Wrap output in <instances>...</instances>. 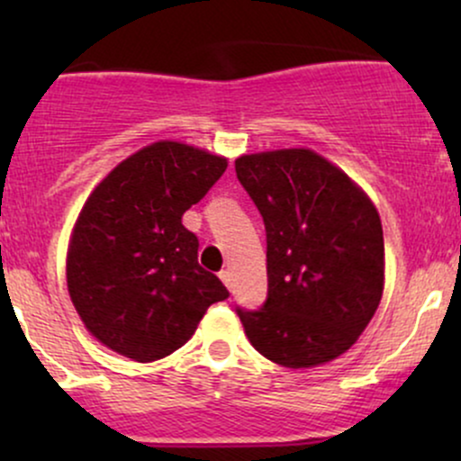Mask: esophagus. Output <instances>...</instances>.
Returning <instances> with one entry per match:
<instances>
[{
  "mask_svg": "<svg viewBox=\"0 0 461 461\" xmlns=\"http://www.w3.org/2000/svg\"><path fill=\"white\" fill-rule=\"evenodd\" d=\"M219 277L223 279V284L227 285V288H230V290L234 288V279H231V273H230V271H221Z\"/></svg>",
  "mask_w": 461,
  "mask_h": 461,
  "instance_id": "1",
  "label": "esophagus"
}]
</instances>
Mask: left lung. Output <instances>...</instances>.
<instances>
[{
  "mask_svg": "<svg viewBox=\"0 0 461 461\" xmlns=\"http://www.w3.org/2000/svg\"><path fill=\"white\" fill-rule=\"evenodd\" d=\"M236 177L267 230V301L258 310L236 308L249 342L285 368L342 356L382 301L377 210L310 149L242 156Z\"/></svg>",
  "mask_w": 461,
  "mask_h": 461,
  "instance_id": "obj_1",
  "label": "left lung"
}]
</instances>
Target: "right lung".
<instances>
[{
  "label": "right lung",
  "instance_id": "1",
  "mask_svg": "<svg viewBox=\"0 0 461 461\" xmlns=\"http://www.w3.org/2000/svg\"><path fill=\"white\" fill-rule=\"evenodd\" d=\"M225 158L153 142L110 173L84 203L67 258V284L86 330L121 356L153 362L197 330L230 290L197 260L182 216L225 173Z\"/></svg>",
  "mask_w": 461,
  "mask_h": 461
}]
</instances>
